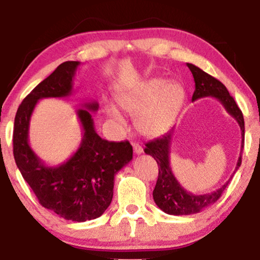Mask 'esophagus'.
<instances>
[{"label": "esophagus", "mask_w": 260, "mask_h": 260, "mask_svg": "<svg viewBox=\"0 0 260 260\" xmlns=\"http://www.w3.org/2000/svg\"><path fill=\"white\" fill-rule=\"evenodd\" d=\"M133 147H134V152H135V154H136V155H141L142 152H143V148H142L140 144L134 143Z\"/></svg>", "instance_id": "obj_1"}]
</instances>
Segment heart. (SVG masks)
Masks as SVG:
<instances>
[{
	"label": "heart",
	"instance_id": "obj_1",
	"mask_svg": "<svg viewBox=\"0 0 260 260\" xmlns=\"http://www.w3.org/2000/svg\"><path fill=\"white\" fill-rule=\"evenodd\" d=\"M186 93L176 83L166 84L163 79L144 81L117 98L119 108L135 117V127L141 135L156 137L168 131L182 109ZM106 112L113 122L124 126V120L117 109L108 105Z\"/></svg>",
	"mask_w": 260,
	"mask_h": 260
}]
</instances>
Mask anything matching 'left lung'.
<instances>
[{
  "mask_svg": "<svg viewBox=\"0 0 260 260\" xmlns=\"http://www.w3.org/2000/svg\"><path fill=\"white\" fill-rule=\"evenodd\" d=\"M188 69L190 70L195 81V91L191 97V101H197L199 98L211 97L216 98L223 105L226 111L230 113L233 118L239 124L241 130V151L238 158L237 167L234 173L239 169L241 165V152L244 148V138H245V123L244 116L241 110L238 108L236 101L230 92L227 91L225 85L221 81L215 79L214 77L209 76L201 69H199L193 63H187ZM174 134V129L163 135L162 137L156 138L148 142L145 144L144 152L152 156L158 165V179L156 182L155 189L152 191L155 204L158 206L159 209L170 215H188L195 214V213L201 212L208 206L218 201L221 197L222 191L225 190L227 184L232 179L233 175L230 177L227 182L219 188L218 190L213 191L209 194L195 195L187 191L183 187H181L179 181L174 176L169 165V154H170V143H172V137ZM233 173V174H234Z\"/></svg>",
  "mask_w": 260,
  "mask_h": 260,
  "instance_id": "8db88e82",
  "label": "left lung"
}]
</instances>
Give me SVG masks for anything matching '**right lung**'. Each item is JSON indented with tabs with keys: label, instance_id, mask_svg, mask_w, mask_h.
Returning <instances> with one entry per match:
<instances>
[{
	"label": "right lung",
	"instance_id": "add662e5",
	"mask_svg": "<svg viewBox=\"0 0 260 260\" xmlns=\"http://www.w3.org/2000/svg\"><path fill=\"white\" fill-rule=\"evenodd\" d=\"M79 61H65L42 80L17 109L13 133L16 166L38 200L60 218L83 222L99 218L112 201L115 175L133 159L127 141L109 142L95 133L90 111L98 103H86L77 111L83 126V140L72 157L56 167L46 166L28 143L30 116L42 98L72 94L73 78Z\"/></svg>",
	"mask_w": 260,
	"mask_h": 260
}]
</instances>
